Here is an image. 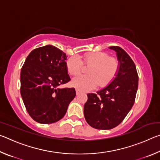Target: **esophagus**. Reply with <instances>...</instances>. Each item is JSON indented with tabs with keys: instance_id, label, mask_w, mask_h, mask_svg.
<instances>
[{
	"instance_id": "esophagus-1",
	"label": "esophagus",
	"mask_w": 160,
	"mask_h": 160,
	"mask_svg": "<svg viewBox=\"0 0 160 160\" xmlns=\"http://www.w3.org/2000/svg\"><path fill=\"white\" fill-rule=\"evenodd\" d=\"M75 91H76V94L77 95H78V94H80V90H75Z\"/></svg>"
}]
</instances>
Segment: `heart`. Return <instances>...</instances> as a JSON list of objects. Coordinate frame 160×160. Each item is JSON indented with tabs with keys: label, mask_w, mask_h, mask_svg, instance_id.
I'll list each match as a JSON object with an SVG mask.
<instances>
[{
	"label": "heart",
	"mask_w": 160,
	"mask_h": 160,
	"mask_svg": "<svg viewBox=\"0 0 160 160\" xmlns=\"http://www.w3.org/2000/svg\"><path fill=\"white\" fill-rule=\"evenodd\" d=\"M82 61L88 66L89 75H79L71 81L72 85L80 91H88L98 85L100 88L112 82L118 70V61L111 58L107 53L92 52L85 53ZM82 61L76 56H71L66 61V68L70 75H77L82 70Z\"/></svg>",
	"instance_id": "1"
}]
</instances>
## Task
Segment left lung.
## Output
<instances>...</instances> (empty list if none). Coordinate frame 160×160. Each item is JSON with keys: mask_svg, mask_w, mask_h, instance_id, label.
Returning <instances> with one entry per match:
<instances>
[{"mask_svg": "<svg viewBox=\"0 0 160 160\" xmlns=\"http://www.w3.org/2000/svg\"><path fill=\"white\" fill-rule=\"evenodd\" d=\"M116 53L118 70L109 85L88 94L84 105V115L88 123L96 129L109 130L119 125L133 106L138 75L131 58L123 48L110 47Z\"/></svg>", "mask_w": 160, "mask_h": 160, "instance_id": "left-lung-1", "label": "left lung"}]
</instances>
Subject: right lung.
<instances>
[{
  "instance_id": "right-lung-1",
  "label": "right lung",
  "mask_w": 160,
  "mask_h": 160,
  "mask_svg": "<svg viewBox=\"0 0 160 160\" xmlns=\"http://www.w3.org/2000/svg\"><path fill=\"white\" fill-rule=\"evenodd\" d=\"M67 56L52 45L35 48L29 54L20 73V93L26 109L39 123L57 122L76 95L75 88H59L69 82Z\"/></svg>"
}]
</instances>
